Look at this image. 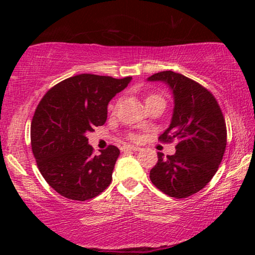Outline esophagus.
I'll use <instances>...</instances> for the list:
<instances>
[{
    "label": "esophagus",
    "instance_id": "34e87169",
    "mask_svg": "<svg viewBox=\"0 0 255 255\" xmlns=\"http://www.w3.org/2000/svg\"><path fill=\"white\" fill-rule=\"evenodd\" d=\"M124 151H140L139 146H131V145H126L122 147Z\"/></svg>",
    "mask_w": 255,
    "mask_h": 255
}]
</instances>
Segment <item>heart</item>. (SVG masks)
I'll list each match as a JSON object with an SVG mask.
<instances>
[{
  "instance_id": "obj_1",
  "label": "heart",
  "mask_w": 255,
  "mask_h": 255,
  "mask_svg": "<svg viewBox=\"0 0 255 255\" xmlns=\"http://www.w3.org/2000/svg\"><path fill=\"white\" fill-rule=\"evenodd\" d=\"M156 101H164V98H163L162 95H159V93H156V92H151V93H147V95L145 96V103L146 105L152 103V102H156ZM119 105H120V102H115V103H113L110 105V110L111 111H116L119 109ZM130 137H134L133 134H130L129 135Z\"/></svg>"
}]
</instances>
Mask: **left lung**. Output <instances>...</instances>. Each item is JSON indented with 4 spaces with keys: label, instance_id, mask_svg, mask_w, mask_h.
Wrapping results in <instances>:
<instances>
[{
    "label": "left lung",
    "instance_id": "8db88e82",
    "mask_svg": "<svg viewBox=\"0 0 255 255\" xmlns=\"http://www.w3.org/2000/svg\"><path fill=\"white\" fill-rule=\"evenodd\" d=\"M164 81L174 95L171 124L159 141H176V152H158L151 169L152 183L169 197L188 198L215 176L227 146V126L217 99L203 85L180 73L159 72L148 78Z\"/></svg>",
    "mask_w": 255,
    "mask_h": 255
}]
</instances>
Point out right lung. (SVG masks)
<instances>
[{
	"instance_id": "add662e5",
	"label": "right lung",
	"mask_w": 255,
	"mask_h": 255,
	"mask_svg": "<svg viewBox=\"0 0 255 255\" xmlns=\"http://www.w3.org/2000/svg\"><path fill=\"white\" fill-rule=\"evenodd\" d=\"M130 79L79 74L52 86L37 105L32 152L40 174L62 197L90 200L111 183L120 150L109 145L95 156L86 134L105 124L108 103Z\"/></svg>"
}]
</instances>
